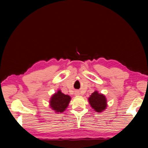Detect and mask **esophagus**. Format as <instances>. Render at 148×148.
<instances>
[{
  "mask_svg": "<svg viewBox=\"0 0 148 148\" xmlns=\"http://www.w3.org/2000/svg\"><path fill=\"white\" fill-rule=\"evenodd\" d=\"M75 95H80V92H79V91H76L75 92Z\"/></svg>",
  "mask_w": 148,
  "mask_h": 148,
  "instance_id": "34e87169",
  "label": "esophagus"
}]
</instances>
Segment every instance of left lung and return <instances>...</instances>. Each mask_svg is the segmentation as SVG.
I'll return each mask as SVG.
<instances>
[{
  "instance_id": "8db88e82",
  "label": "left lung",
  "mask_w": 148,
  "mask_h": 148,
  "mask_svg": "<svg viewBox=\"0 0 148 148\" xmlns=\"http://www.w3.org/2000/svg\"><path fill=\"white\" fill-rule=\"evenodd\" d=\"M90 104L96 112H101L106 107V99L105 96L98 91L92 92L88 99Z\"/></svg>"
}]
</instances>
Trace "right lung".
I'll return each mask as SVG.
<instances>
[{
  "label": "right lung",
  "instance_id": "add662e5",
  "mask_svg": "<svg viewBox=\"0 0 148 148\" xmlns=\"http://www.w3.org/2000/svg\"><path fill=\"white\" fill-rule=\"evenodd\" d=\"M71 97L69 95H64L60 91H58L54 94L50 99L51 108L57 113L63 112L69 103Z\"/></svg>",
  "mask_w": 148,
  "mask_h": 148
}]
</instances>
